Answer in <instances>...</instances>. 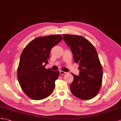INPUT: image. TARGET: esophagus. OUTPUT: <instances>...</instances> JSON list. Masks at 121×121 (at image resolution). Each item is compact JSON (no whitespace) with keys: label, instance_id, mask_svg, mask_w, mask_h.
Returning a JSON list of instances; mask_svg holds the SVG:
<instances>
[{"label":"esophagus","instance_id":"34e87169","mask_svg":"<svg viewBox=\"0 0 121 121\" xmlns=\"http://www.w3.org/2000/svg\"><path fill=\"white\" fill-rule=\"evenodd\" d=\"M60 75H62L65 74V73H66V72H64V71H60Z\"/></svg>","mask_w":121,"mask_h":121}]
</instances>
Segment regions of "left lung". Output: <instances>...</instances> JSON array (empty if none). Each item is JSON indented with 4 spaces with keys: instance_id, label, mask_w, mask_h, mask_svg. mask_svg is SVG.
I'll return each mask as SVG.
<instances>
[{
    "instance_id": "1",
    "label": "left lung",
    "mask_w": 121,
    "mask_h": 121,
    "mask_svg": "<svg viewBox=\"0 0 121 121\" xmlns=\"http://www.w3.org/2000/svg\"><path fill=\"white\" fill-rule=\"evenodd\" d=\"M63 39L71 50L74 61L78 63L79 75L71 73L73 81L70 85L71 92L82 99L95 97L101 88L102 67L95 47L81 36L63 34Z\"/></svg>"
}]
</instances>
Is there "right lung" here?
Returning <instances> with one entry per match:
<instances>
[{"instance_id": "1", "label": "right lung", "mask_w": 121, "mask_h": 121, "mask_svg": "<svg viewBox=\"0 0 121 121\" xmlns=\"http://www.w3.org/2000/svg\"><path fill=\"white\" fill-rule=\"evenodd\" d=\"M63 39L60 34L39 37L29 43L20 55L17 78L22 90L34 100L51 95L60 72L45 68L53 47Z\"/></svg>"}]
</instances>
